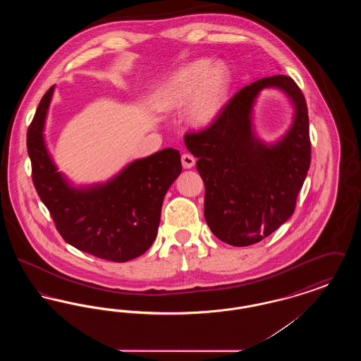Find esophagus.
<instances>
[{
	"label": "esophagus",
	"mask_w": 361,
	"mask_h": 361,
	"mask_svg": "<svg viewBox=\"0 0 361 361\" xmlns=\"http://www.w3.org/2000/svg\"><path fill=\"white\" fill-rule=\"evenodd\" d=\"M195 162H196V159H195L193 155H181V164H183V168H184V169H190V168L195 165Z\"/></svg>",
	"instance_id": "1"
}]
</instances>
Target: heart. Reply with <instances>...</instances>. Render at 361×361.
Masks as SVG:
<instances>
[{"instance_id": "b5f03b06", "label": "heart", "mask_w": 361, "mask_h": 361, "mask_svg": "<svg viewBox=\"0 0 361 361\" xmlns=\"http://www.w3.org/2000/svg\"><path fill=\"white\" fill-rule=\"evenodd\" d=\"M233 74L224 62L196 59L176 70L157 87L155 105L161 111L188 106V121L204 128L216 121L227 103Z\"/></svg>"}]
</instances>
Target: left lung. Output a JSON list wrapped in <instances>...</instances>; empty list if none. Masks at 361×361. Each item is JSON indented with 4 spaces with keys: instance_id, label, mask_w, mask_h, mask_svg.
Listing matches in <instances>:
<instances>
[{
    "instance_id": "obj_1",
    "label": "left lung",
    "mask_w": 361,
    "mask_h": 361,
    "mask_svg": "<svg viewBox=\"0 0 361 361\" xmlns=\"http://www.w3.org/2000/svg\"><path fill=\"white\" fill-rule=\"evenodd\" d=\"M265 87L283 90L295 109L286 135L269 145L255 137L251 123L252 105ZM184 140L197 158L204 218L215 237L249 246L288 221L311 161L307 105L291 77L277 74L242 87L216 121Z\"/></svg>"
}]
</instances>
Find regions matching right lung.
Masks as SVG:
<instances>
[{
	"label": "right lung",
	"mask_w": 361,
	"mask_h": 361,
	"mask_svg": "<svg viewBox=\"0 0 361 361\" xmlns=\"http://www.w3.org/2000/svg\"><path fill=\"white\" fill-rule=\"evenodd\" d=\"M54 86L42 97L27 133L32 181L62 238L81 252L115 262L142 256L154 242L164 197L181 173L176 149L128 164L103 184L73 187L44 142Z\"/></svg>",
	"instance_id": "1"
}]
</instances>
